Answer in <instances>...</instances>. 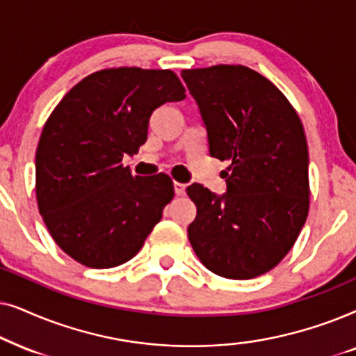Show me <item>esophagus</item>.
I'll return each mask as SVG.
<instances>
[{"mask_svg": "<svg viewBox=\"0 0 356 356\" xmlns=\"http://www.w3.org/2000/svg\"><path fill=\"white\" fill-rule=\"evenodd\" d=\"M174 192H175V195H179V197L186 195V184L174 182Z\"/></svg>", "mask_w": 356, "mask_h": 356, "instance_id": "esophagus-1", "label": "esophagus"}]
</instances>
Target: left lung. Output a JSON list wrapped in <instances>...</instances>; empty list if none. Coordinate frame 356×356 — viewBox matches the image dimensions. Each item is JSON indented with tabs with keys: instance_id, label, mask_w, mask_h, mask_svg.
<instances>
[{
	"instance_id": "obj_1",
	"label": "left lung",
	"mask_w": 356,
	"mask_h": 356,
	"mask_svg": "<svg viewBox=\"0 0 356 356\" xmlns=\"http://www.w3.org/2000/svg\"><path fill=\"white\" fill-rule=\"evenodd\" d=\"M200 108L210 156L229 161L226 193L187 187L197 205L188 225L197 257L213 273L249 280L290 252L309 211L305 129L283 92L243 65L184 70Z\"/></svg>"
}]
</instances>
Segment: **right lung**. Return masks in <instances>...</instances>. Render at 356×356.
I'll use <instances>...</instances> for the list:
<instances>
[{"label": "right lung", "instance_id": "1", "mask_svg": "<svg viewBox=\"0 0 356 356\" xmlns=\"http://www.w3.org/2000/svg\"><path fill=\"white\" fill-rule=\"evenodd\" d=\"M184 97L174 71L122 66L86 76L50 113L35 153L37 205L51 238L76 262H129L159 222L172 181L134 177L122 158L148 138L154 108Z\"/></svg>", "mask_w": 356, "mask_h": 356}]
</instances>
